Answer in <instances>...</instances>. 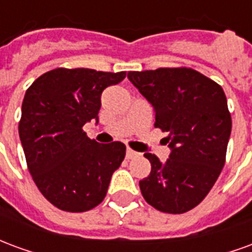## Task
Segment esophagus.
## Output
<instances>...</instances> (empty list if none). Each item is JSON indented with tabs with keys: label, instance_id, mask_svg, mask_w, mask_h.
I'll list each match as a JSON object with an SVG mask.
<instances>
[{
	"label": "esophagus",
	"instance_id": "esophagus-1",
	"mask_svg": "<svg viewBox=\"0 0 252 252\" xmlns=\"http://www.w3.org/2000/svg\"><path fill=\"white\" fill-rule=\"evenodd\" d=\"M137 155H139V154H137L136 151L131 150V148H128V150H126V159L135 158V157H137Z\"/></svg>",
	"mask_w": 252,
	"mask_h": 252
}]
</instances>
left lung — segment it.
Returning a JSON list of instances; mask_svg holds the SVG:
<instances>
[{
    "label": "left lung",
    "instance_id": "1",
    "mask_svg": "<svg viewBox=\"0 0 252 252\" xmlns=\"http://www.w3.org/2000/svg\"><path fill=\"white\" fill-rule=\"evenodd\" d=\"M128 79L153 105L155 126L167 132L166 162L144 154L151 173L139 182L148 204L185 213L204 200L225 162L232 120L220 85L193 68L129 71Z\"/></svg>",
    "mask_w": 252,
    "mask_h": 252
}]
</instances>
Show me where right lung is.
Wrapping results in <instances>:
<instances>
[{
	"instance_id": "right-lung-1",
	"label": "right lung",
	"mask_w": 252,
	"mask_h": 252,
	"mask_svg": "<svg viewBox=\"0 0 252 252\" xmlns=\"http://www.w3.org/2000/svg\"><path fill=\"white\" fill-rule=\"evenodd\" d=\"M126 71L55 68L25 93L19 135L32 178L59 209L86 212L106 195L112 174L126 157L121 142L99 144L82 126L98 123L101 94Z\"/></svg>"
}]
</instances>
